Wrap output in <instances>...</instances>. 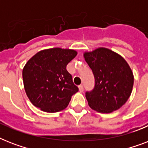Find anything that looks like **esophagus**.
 <instances>
[{
    "label": "esophagus",
    "instance_id": "1",
    "mask_svg": "<svg viewBox=\"0 0 148 148\" xmlns=\"http://www.w3.org/2000/svg\"><path fill=\"white\" fill-rule=\"evenodd\" d=\"M79 90L81 91V92H83L84 91V85L83 84H81V85H79Z\"/></svg>",
    "mask_w": 148,
    "mask_h": 148
}]
</instances>
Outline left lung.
<instances>
[{
  "label": "left lung",
  "instance_id": "8db88e82",
  "mask_svg": "<svg viewBox=\"0 0 148 148\" xmlns=\"http://www.w3.org/2000/svg\"><path fill=\"white\" fill-rule=\"evenodd\" d=\"M92 70L95 87L85 97L93 110L110 113L119 109L131 96L134 75L121 56L108 48H97L84 54Z\"/></svg>",
  "mask_w": 148,
  "mask_h": 148
}]
</instances>
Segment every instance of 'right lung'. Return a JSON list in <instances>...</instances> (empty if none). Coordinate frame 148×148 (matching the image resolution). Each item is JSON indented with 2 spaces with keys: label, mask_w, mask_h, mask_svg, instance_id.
Wrapping results in <instances>:
<instances>
[{
  "label": "right lung",
  "mask_w": 148,
  "mask_h": 148,
  "mask_svg": "<svg viewBox=\"0 0 148 148\" xmlns=\"http://www.w3.org/2000/svg\"><path fill=\"white\" fill-rule=\"evenodd\" d=\"M74 50L59 47L39 51L27 61L22 75L26 94L37 108L45 112H58L67 108L78 91L67 64L77 55Z\"/></svg>",
  "instance_id": "right-lung-1"
}]
</instances>
